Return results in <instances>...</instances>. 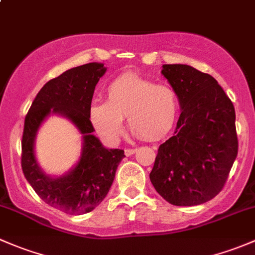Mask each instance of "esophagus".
I'll return each mask as SVG.
<instances>
[{"instance_id": "1", "label": "esophagus", "mask_w": 255, "mask_h": 255, "mask_svg": "<svg viewBox=\"0 0 255 255\" xmlns=\"http://www.w3.org/2000/svg\"><path fill=\"white\" fill-rule=\"evenodd\" d=\"M135 151H137V149H130V148L125 149V154H126V156H130V155H132V154H134Z\"/></svg>"}]
</instances>
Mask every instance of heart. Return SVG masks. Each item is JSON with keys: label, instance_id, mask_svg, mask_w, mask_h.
Masks as SVG:
<instances>
[{"label": "heart", "instance_id": "1", "mask_svg": "<svg viewBox=\"0 0 255 255\" xmlns=\"http://www.w3.org/2000/svg\"><path fill=\"white\" fill-rule=\"evenodd\" d=\"M107 101L90 106L89 118L95 132L110 144L118 142L123 118L130 130L145 140L168 134L179 112L176 92L168 85L154 84L135 74H123L107 86Z\"/></svg>", "mask_w": 255, "mask_h": 255}]
</instances>
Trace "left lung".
<instances>
[{
    "label": "left lung",
    "mask_w": 255,
    "mask_h": 255,
    "mask_svg": "<svg viewBox=\"0 0 255 255\" xmlns=\"http://www.w3.org/2000/svg\"><path fill=\"white\" fill-rule=\"evenodd\" d=\"M161 74L176 92L181 115L173 137L159 146L149 177L169 204H205L225 186L237 158L235 107L216 79L192 66L165 64Z\"/></svg>",
    "instance_id": "left-lung-1"
}]
</instances>
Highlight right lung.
Returning <instances> with one entry per match:
<instances>
[{
	"mask_svg": "<svg viewBox=\"0 0 255 255\" xmlns=\"http://www.w3.org/2000/svg\"><path fill=\"white\" fill-rule=\"evenodd\" d=\"M107 69L102 63H89L69 69L48 81L38 92L24 120L22 138V170L38 196L49 206L69 215L95 210L109 194L122 149H109L94 135L89 118L95 87ZM69 119L83 138L78 163L63 176H49L39 166L34 145L37 130L49 115Z\"/></svg>",
	"mask_w": 255,
	"mask_h": 255,
	"instance_id": "obj_1",
	"label": "right lung"
}]
</instances>
